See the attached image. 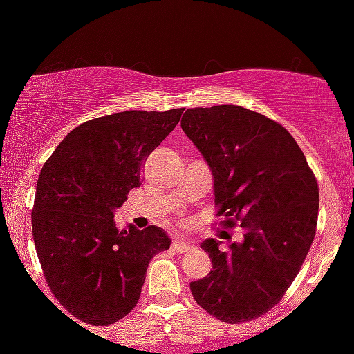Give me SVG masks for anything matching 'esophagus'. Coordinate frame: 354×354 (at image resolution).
Returning a JSON list of instances; mask_svg holds the SVG:
<instances>
[{
    "label": "esophagus",
    "instance_id": "esophagus-1",
    "mask_svg": "<svg viewBox=\"0 0 354 354\" xmlns=\"http://www.w3.org/2000/svg\"><path fill=\"white\" fill-rule=\"evenodd\" d=\"M171 246H173L174 251H178V253H186V251L191 250V243L185 241V239H181V238L173 239Z\"/></svg>",
    "mask_w": 354,
    "mask_h": 354
}]
</instances>
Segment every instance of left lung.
Listing matches in <instances>:
<instances>
[{"instance_id":"8db88e82","label":"left lung","mask_w":354,"mask_h":354,"mask_svg":"<svg viewBox=\"0 0 354 354\" xmlns=\"http://www.w3.org/2000/svg\"><path fill=\"white\" fill-rule=\"evenodd\" d=\"M181 128L213 173L223 228L238 221L245 230L228 250L214 238L201 243L213 268L189 284L191 293L225 323L259 318L279 303L310 251L318 183L288 129L251 109L189 108Z\"/></svg>"}]
</instances>
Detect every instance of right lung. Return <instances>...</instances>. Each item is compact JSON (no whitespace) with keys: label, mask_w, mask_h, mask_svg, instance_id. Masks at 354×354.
<instances>
[{"label":"right lung","mask_w":354,"mask_h":354,"mask_svg":"<svg viewBox=\"0 0 354 354\" xmlns=\"http://www.w3.org/2000/svg\"><path fill=\"white\" fill-rule=\"evenodd\" d=\"M181 113L131 109L89 120L68 133L39 173L36 253L55 298L83 323L124 318L140 299L149 259L171 245L158 226L118 230L113 218Z\"/></svg>","instance_id":"obj_1"}]
</instances>
